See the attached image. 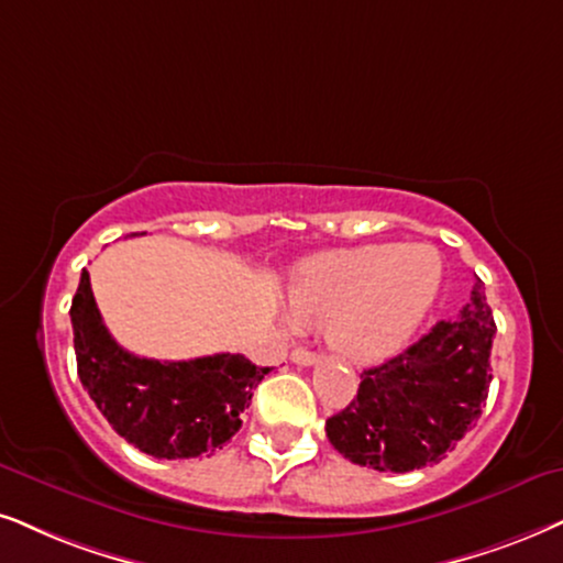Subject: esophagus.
<instances>
[{"label": "esophagus", "mask_w": 563, "mask_h": 563, "mask_svg": "<svg viewBox=\"0 0 563 563\" xmlns=\"http://www.w3.org/2000/svg\"><path fill=\"white\" fill-rule=\"evenodd\" d=\"M290 358H294V364L298 366H311L317 361V353L306 351V347H296V351L290 353Z\"/></svg>", "instance_id": "34e87169"}]
</instances>
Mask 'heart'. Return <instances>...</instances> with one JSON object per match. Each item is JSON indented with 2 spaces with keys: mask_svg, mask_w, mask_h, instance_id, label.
<instances>
[{
  "mask_svg": "<svg viewBox=\"0 0 563 563\" xmlns=\"http://www.w3.org/2000/svg\"><path fill=\"white\" fill-rule=\"evenodd\" d=\"M444 262L429 244H368L306 260L290 277V314L327 324L334 351L382 361L408 343L437 301Z\"/></svg>",
  "mask_w": 563,
  "mask_h": 563,
  "instance_id": "obj_1",
  "label": "heart"
}]
</instances>
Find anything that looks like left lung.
<instances>
[{
  "label": "left lung",
  "mask_w": 563,
  "mask_h": 563,
  "mask_svg": "<svg viewBox=\"0 0 563 563\" xmlns=\"http://www.w3.org/2000/svg\"><path fill=\"white\" fill-rule=\"evenodd\" d=\"M494 314L483 283L454 319L361 374L358 395L327 418V439L355 465L410 473L437 465L481 418L490 384Z\"/></svg>",
  "instance_id": "8db88e82"
}]
</instances>
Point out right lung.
<instances>
[{
    "mask_svg": "<svg viewBox=\"0 0 563 563\" xmlns=\"http://www.w3.org/2000/svg\"><path fill=\"white\" fill-rule=\"evenodd\" d=\"M77 374L111 429L158 460L212 454L241 429V412L269 368L241 353L153 361L124 351L106 330L82 269L73 298Z\"/></svg>",
    "mask_w": 563,
    "mask_h": 563,
    "instance_id": "right-lung-1",
    "label": "right lung"
}]
</instances>
